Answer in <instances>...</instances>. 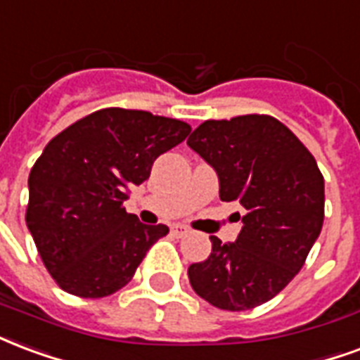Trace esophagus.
Masks as SVG:
<instances>
[{"mask_svg": "<svg viewBox=\"0 0 360 360\" xmlns=\"http://www.w3.org/2000/svg\"><path fill=\"white\" fill-rule=\"evenodd\" d=\"M187 233H188V229L185 227V225H173V227H172V234H173V236H177V238L185 236Z\"/></svg>", "mask_w": 360, "mask_h": 360, "instance_id": "34e87169", "label": "esophagus"}]
</instances>
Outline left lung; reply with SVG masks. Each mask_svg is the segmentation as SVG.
Returning <instances> with one entry per match:
<instances>
[{
    "label": "left lung",
    "mask_w": 360,
    "mask_h": 360,
    "mask_svg": "<svg viewBox=\"0 0 360 360\" xmlns=\"http://www.w3.org/2000/svg\"><path fill=\"white\" fill-rule=\"evenodd\" d=\"M187 145L217 172L221 200L246 210L238 238L223 244L212 236V254L188 267L191 286L214 307H257L300 273L321 234V169L302 141L267 114L206 120Z\"/></svg>",
    "instance_id": "left-lung-1"
}]
</instances>
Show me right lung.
<instances>
[{
	"instance_id": "1",
	"label": "right lung",
	"mask_w": 360,
	"mask_h": 360,
	"mask_svg": "<svg viewBox=\"0 0 360 360\" xmlns=\"http://www.w3.org/2000/svg\"><path fill=\"white\" fill-rule=\"evenodd\" d=\"M191 126L145 110L103 108L53 137L28 177L26 225L60 288L105 297L131 281L166 225H143L124 200Z\"/></svg>"
}]
</instances>
